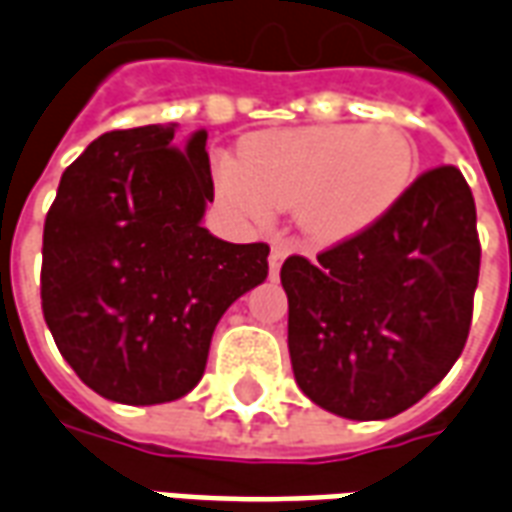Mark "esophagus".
<instances>
[{
  "mask_svg": "<svg viewBox=\"0 0 512 512\" xmlns=\"http://www.w3.org/2000/svg\"><path fill=\"white\" fill-rule=\"evenodd\" d=\"M293 252V244H290L288 238H277L274 244H271V255H268V266H271V274H277L279 266H282V260Z\"/></svg>",
  "mask_w": 512,
  "mask_h": 512,
  "instance_id": "34e87169",
  "label": "esophagus"
}]
</instances>
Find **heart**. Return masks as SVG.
Segmentation results:
<instances>
[{
  "instance_id": "1",
  "label": "heart",
  "mask_w": 512,
  "mask_h": 512,
  "mask_svg": "<svg viewBox=\"0 0 512 512\" xmlns=\"http://www.w3.org/2000/svg\"><path fill=\"white\" fill-rule=\"evenodd\" d=\"M417 167L414 139L392 123L304 126L241 139L238 161L216 167V186L255 222L293 211L307 238L337 244L395 211Z\"/></svg>"
}]
</instances>
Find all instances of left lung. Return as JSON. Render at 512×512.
Returning <instances> with one entry per match:
<instances>
[{"instance_id": "obj_1", "label": "left lung", "mask_w": 512, "mask_h": 512, "mask_svg": "<svg viewBox=\"0 0 512 512\" xmlns=\"http://www.w3.org/2000/svg\"><path fill=\"white\" fill-rule=\"evenodd\" d=\"M480 235L469 183L441 164L397 208L318 260L290 255L288 348L301 392L345 419H389L450 373L472 326Z\"/></svg>"}]
</instances>
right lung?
<instances>
[{"label": "right lung", "mask_w": 512, "mask_h": 512, "mask_svg": "<svg viewBox=\"0 0 512 512\" xmlns=\"http://www.w3.org/2000/svg\"><path fill=\"white\" fill-rule=\"evenodd\" d=\"M98 136L43 224L40 307L73 373L126 406L169 403L205 373L224 310L268 277V244H227L200 224L213 202L205 131Z\"/></svg>", "instance_id": "obj_1"}]
</instances>
